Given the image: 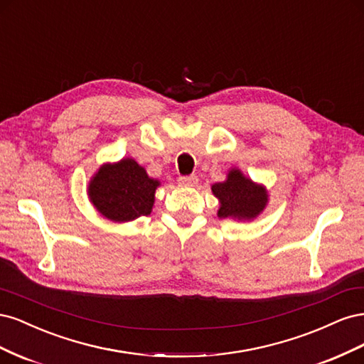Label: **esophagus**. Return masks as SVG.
<instances>
[{"label": "esophagus", "mask_w": 364, "mask_h": 364, "mask_svg": "<svg viewBox=\"0 0 364 364\" xmlns=\"http://www.w3.org/2000/svg\"><path fill=\"white\" fill-rule=\"evenodd\" d=\"M197 182H199V179H197V176H194V174L182 176V178H179V185L181 186H196Z\"/></svg>", "instance_id": "1"}]
</instances>
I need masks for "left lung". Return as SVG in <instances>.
I'll use <instances>...</instances> for the list:
<instances>
[{
  "instance_id": "1",
  "label": "left lung",
  "mask_w": 364,
  "mask_h": 364,
  "mask_svg": "<svg viewBox=\"0 0 364 364\" xmlns=\"http://www.w3.org/2000/svg\"><path fill=\"white\" fill-rule=\"evenodd\" d=\"M211 190L220 202L217 211L220 218L253 220L269 202L266 188L246 178L238 168L230 170L226 181L214 183Z\"/></svg>"
}]
</instances>
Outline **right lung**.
Segmentation results:
<instances>
[{
    "label": "right lung",
    "instance_id": "add662e5",
    "mask_svg": "<svg viewBox=\"0 0 364 364\" xmlns=\"http://www.w3.org/2000/svg\"><path fill=\"white\" fill-rule=\"evenodd\" d=\"M159 185L135 159L124 158L98 168L87 185V196L103 217L123 223L151 213Z\"/></svg>",
    "mask_w": 364,
    "mask_h": 364
}]
</instances>
